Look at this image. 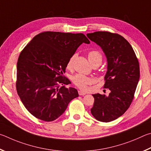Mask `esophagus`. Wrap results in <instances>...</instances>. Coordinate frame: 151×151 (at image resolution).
<instances>
[{
    "mask_svg": "<svg viewBox=\"0 0 151 151\" xmlns=\"http://www.w3.org/2000/svg\"><path fill=\"white\" fill-rule=\"evenodd\" d=\"M78 93L80 96H85V95L86 94L85 92H83L82 91H78Z\"/></svg>",
    "mask_w": 151,
    "mask_h": 151,
    "instance_id": "34e87169",
    "label": "esophagus"
}]
</instances>
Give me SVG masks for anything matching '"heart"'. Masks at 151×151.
Here are the masks:
<instances>
[{"mask_svg":"<svg viewBox=\"0 0 151 151\" xmlns=\"http://www.w3.org/2000/svg\"><path fill=\"white\" fill-rule=\"evenodd\" d=\"M76 57V54H74L70 57L67 63V68L70 69L72 67L73 61ZM88 59L91 63L97 60H102V55L100 52L97 50H92L88 53ZM72 81L73 83L78 88L82 89H86L88 88V86L94 83V80L93 78L88 77L82 74H77L72 78Z\"/></svg>","mask_w":151,"mask_h":151,"instance_id":"b5f03b06","label":"heart"}]
</instances>
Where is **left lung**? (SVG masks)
<instances>
[{"mask_svg": "<svg viewBox=\"0 0 151 151\" xmlns=\"http://www.w3.org/2000/svg\"><path fill=\"white\" fill-rule=\"evenodd\" d=\"M87 36L106 55L107 71L104 87L110 90L108 96L93 95L91 113L97 121L110 122L124 114L133 101L140 77L139 61L131 44L119 34L98 31Z\"/></svg>", "mask_w": 151, "mask_h": 151, "instance_id": "1", "label": "left lung"}]
</instances>
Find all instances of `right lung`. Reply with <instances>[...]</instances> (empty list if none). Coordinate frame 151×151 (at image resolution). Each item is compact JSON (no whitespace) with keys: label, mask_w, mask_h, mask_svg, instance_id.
<instances>
[{"label":"right lung","mask_w":151,"mask_h":151,"mask_svg":"<svg viewBox=\"0 0 151 151\" xmlns=\"http://www.w3.org/2000/svg\"><path fill=\"white\" fill-rule=\"evenodd\" d=\"M82 43H89L82 33L47 31L34 36L20 52L17 91L26 109L38 119L55 120L78 97L77 89L65 87L71 82L63 73Z\"/></svg>","instance_id":"1"}]
</instances>
